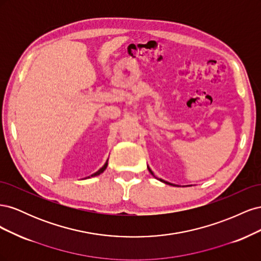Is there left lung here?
<instances>
[{
  "label": "left lung",
  "instance_id": "8db88e82",
  "mask_svg": "<svg viewBox=\"0 0 261 261\" xmlns=\"http://www.w3.org/2000/svg\"><path fill=\"white\" fill-rule=\"evenodd\" d=\"M148 170H149V172L151 173V174L153 175V173H152V171H151V170H150V168H148ZM153 176H154V175H153ZM160 180H161V181H163V183H165V184H169V185H173V186H175L174 184H171V183H169V181H165V180H163V179H161V178H160Z\"/></svg>",
  "mask_w": 261,
  "mask_h": 261
}]
</instances>
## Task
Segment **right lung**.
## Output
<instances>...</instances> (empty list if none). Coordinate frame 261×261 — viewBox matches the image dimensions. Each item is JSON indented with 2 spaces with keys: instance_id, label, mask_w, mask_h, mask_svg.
I'll list each match as a JSON object with an SVG mask.
<instances>
[{
  "instance_id": "right-lung-1",
  "label": "right lung",
  "mask_w": 261,
  "mask_h": 261,
  "mask_svg": "<svg viewBox=\"0 0 261 261\" xmlns=\"http://www.w3.org/2000/svg\"><path fill=\"white\" fill-rule=\"evenodd\" d=\"M107 167H108V161L106 162V164L103 165V167H102V168H101V169H100L99 171H97L96 173H93V174H92L91 176H97V175H100V174H101V173H102V172H103V171H105V170L107 169ZM91 176H88V177H91Z\"/></svg>"
}]
</instances>
